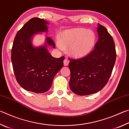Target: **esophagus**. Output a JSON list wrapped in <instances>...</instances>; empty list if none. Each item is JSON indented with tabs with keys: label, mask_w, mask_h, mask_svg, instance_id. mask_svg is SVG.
I'll return each instance as SVG.
<instances>
[{
	"label": "esophagus",
	"mask_w": 129,
	"mask_h": 129,
	"mask_svg": "<svg viewBox=\"0 0 129 129\" xmlns=\"http://www.w3.org/2000/svg\"><path fill=\"white\" fill-rule=\"evenodd\" d=\"M69 62V60L68 59V58H65L64 60V64L65 66H67V65H68Z\"/></svg>",
	"instance_id": "esophagus-1"
}]
</instances>
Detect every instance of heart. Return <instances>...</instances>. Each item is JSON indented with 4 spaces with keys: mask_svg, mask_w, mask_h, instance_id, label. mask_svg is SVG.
Here are the masks:
<instances>
[{
    "mask_svg": "<svg viewBox=\"0 0 129 129\" xmlns=\"http://www.w3.org/2000/svg\"><path fill=\"white\" fill-rule=\"evenodd\" d=\"M96 36L93 30L77 28L67 30L61 35L57 46L62 49L69 47V52L77 58L86 56L94 47Z\"/></svg>",
    "mask_w": 129,
    "mask_h": 129,
    "instance_id": "heart-1",
    "label": "heart"
}]
</instances>
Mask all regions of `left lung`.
I'll use <instances>...</instances> for the list:
<instances>
[{
  "instance_id": "1",
  "label": "left lung",
  "mask_w": 129,
  "mask_h": 129,
  "mask_svg": "<svg viewBox=\"0 0 129 129\" xmlns=\"http://www.w3.org/2000/svg\"><path fill=\"white\" fill-rule=\"evenodd\" d=\"M98 25L99 38L93 51L78 59L69 58V86L77 95L101 90L108 83L115 64L116 51L112 36L103 25Z\"/></svg>"
}]
</instances>
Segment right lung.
Listing matches in <instances>:
<instances>
[{
	"instance_id": "right-lung-1",
	"label": "right lung",
	"mask_w": 129,
	"mask_h": 129,
	"mask_svg": "<svg viewBox=\"0 0 129 129\" xmlns=\"http://www.w3.org/2000/svg\"><path fill=\"white\" fill-rule=\"evenodd\" d=\"M48 23L34 17L17 32L11 50V61L15 78L25 90L37 93L46 92L51 88L53 78L64 66V56L54 58L47 49L55 44L48 37L44 46L35 48L32 37L38 32H46Z\"/></svg>"
}]
</instances>
